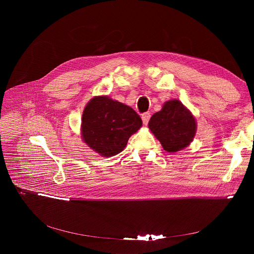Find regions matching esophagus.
Listing matches in <instances>:
<instances>
[{"label":"esophagus","instance_id":"obj_1","mask_svg":"<svg viewBox=\"0 0 254 254\" xmlns=\"http://www.w3.org/2000/svg\"><path fill=\"white\" fill-rule=\"evenodd\" d=\"M150 119H151V114L150 113H144V114L141 115V120H142L143 125H148Z\"/></svg>","mask_w":254,"mask_h":254}]
</instances>
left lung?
Wrapping results in <instances>:
<instances>
[{
	"label": "left lung",
	"instance_id": "obj_1",
	"mask_svg": "<svg viewBox=\"0 0 254 254\" xmlns=\"http://www.w3.org/2000/svg\"><path fill=\"white\" fill-rule=\"evenodd\" d=\"M149 127L163 148L174 153L184 149L193 140L196 122L181 101L173 99L167 101L162 111L151 118Z\"/></svg>",
	"mask_w": 254,
	"mask_h": 254
}]
</instances>
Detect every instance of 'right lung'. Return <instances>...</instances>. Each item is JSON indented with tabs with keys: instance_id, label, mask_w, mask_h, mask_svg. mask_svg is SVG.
Masks as SVG:
<instances>
[{
	"instance_id": "obj_1",
	"label": "right lung",
	"mask_w": 254,
	"mask_h": 254,
	"mask_svg": "<svg viewBox=\"0 0 254 254\" xmlns=\"http://www.w3.org/2000/svg\"><path fill=\"white\" fill-rule=\"evenodd\" d=\"M141 125L131 107L108 96H97L84 108L81 133L92 150L102 157H113L126 148L129 136Z\"/></svg>"
}]
</instances>
